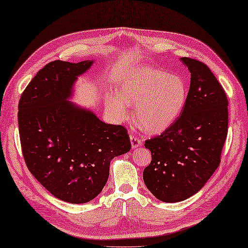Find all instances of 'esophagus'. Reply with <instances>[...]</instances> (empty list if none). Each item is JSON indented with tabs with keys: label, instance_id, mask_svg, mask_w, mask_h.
I'll return each instance as SVG.
<instances>
[{
	"label": "esophagus",
	"instance_id": "34e87169",
	"mask_svg": "<svg viewBox=\"0 0 248 248\" xmlns=\"http://www.w3.org/2000/svg\"><path fill=\"white\" fill-rule=\"evenodd\" d=\"M129 139H130L131 148H133V149H136V148H138V146L142 145V142H141V140L137 137V136L130 135V136H129Z\"/></svg>",
	"mask_w": 248,
	"mask_h": 248
}]
</instances>
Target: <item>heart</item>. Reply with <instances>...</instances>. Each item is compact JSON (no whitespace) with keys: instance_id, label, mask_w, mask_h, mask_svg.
I'll return each mask as SVG.
<instances>
[{"instance_id":"b5f03b06","label":"heart","mask_w":248,"mask_h":248,"mask_svg":"<svg viewBox=\"0 0 248 248\" xmlns=\"http://www.w3.org/2000/svg\"><path fill=\"white\" fill-rule=\"evenodd\" d=\"M119 94H109L107 108L115 119L128 118L135 105V121L144 133L157 135L168 129L183 112L188 87L180 75L140 65L126 73L118 85Z\"/></svg>"}]
</instances>
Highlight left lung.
Returning a JSON list of instances; mask_svg holds the SVG:
<instances>
[{
  "mask_svg": "<svg viewBox=\"0 0 248 248\" xmlns=\"http://www.w3.org/2000/svg\"><path fill=\"white\" fill-rule=\"evenodd\" d=\"M190 72L187 102L179 119L146 140L152 161L143 171L148 189L160 201L180 202L203 187L218 168L228 133V99L205 64L182 58Z\"/></svg>",
  "mask_w": 248,
  "mask_h": 248,
  "instance_id": "left-lung-1",
  "label": "left lung"
}]
</instances>
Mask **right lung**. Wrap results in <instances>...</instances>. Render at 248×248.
Instances as JSON below:
<instances>
[{"instance_id":"add662e5","label":"right lung","mask_w":248,"mask_h":248,"mask_svg":"<svg viewBox=\"0 0 248 248\" xmlns=\"http://www.w3.org/2000/svg\"><path fill=\"white\" fill-rule=\"evenodd\" d=\"M93 63L50 62L29 83L18 107L30 172L55 198L69 203L97 197L108 181L111 160L131 148L123 126L105 123L91 109L69 102L78 77Z\"/></svg>"}]
</instances>
